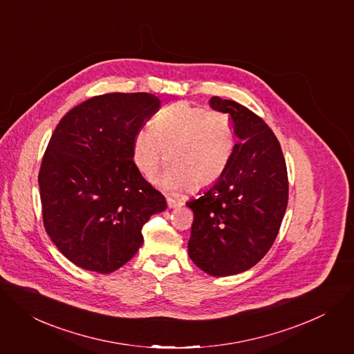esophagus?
Returning <instances> with one entry per match:
<instances>
[{
	"label": "esophagus",
	"mask_w": 354,
	"mask_h": 354,
	"mask_svg": "<svg viewBox=\"0 0 354 354\" xmlns=\"http://www.w3.org/2000/svg\"><path fill=\"white\" fill-rule=\"evenodd\" d=\"M167 203H168V207L169 209H175V207H179V206H182L183 205V202H180V201H175V199H167Z\"/></svg>",
	"instance_id": "1"
}]
</instances>
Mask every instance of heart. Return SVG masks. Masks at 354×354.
Returning a JSON list of instances; mask_svg holds the SVG:
<instances>
[{"instance_id":"1","label":"heart","mask_w":354,"mask_h":354,"mask_svg":"<svg viewBox=\"0 0 354 354\" xmlns=\"http://www.w3.org/2000/svg\"><path fill=\"white\" fill-rule=\"evenodd\" d=\"M234 147L236 131L227 114L178 102L159 110L151 130L137 136L133 156L145 178L151 179L165 159V187L201 190L221 178Z\"/></svg>"}]
</instances>
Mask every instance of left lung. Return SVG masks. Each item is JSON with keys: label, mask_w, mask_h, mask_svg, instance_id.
Here are the masks:
<instances>
[{"label": "left lung", "mask_w": 354, "mask_h": 354, "mask_svg": "<svg viewBox=\"0 0 354 354\" xmlns=\"http://www.w3.org/2000/svg\"><path fill=\"white\" fill-rule=\"evenodd\" d=\"M212 109L232 117L239 142L221 178L194 210L187 251L190 260L213 277L254 267L274 244L288 205L285 158L266 121L233 100L217 95Z\"/></svg>", "instance_id": "obj_1"}]
</instances>
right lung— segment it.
<instances>
[{
    "mask_svg": "<svg viewBox=\"0 0 354 354\" xmlns=\"http://www.w3.org/2000/svg\"><path fill=\"white\" fill-rule=\"evenodd\" d=\"M151 93L90 97L62 117L38 175L44 227L69 261L109 274L142 245V227L165 196L134 164V141L159 110Z\"/></svg>",
    "mask_w": 354,
    "mask_h": 354,
    "instance_id": "add662e5",
    "label": "right lung"
}]
</instances>
